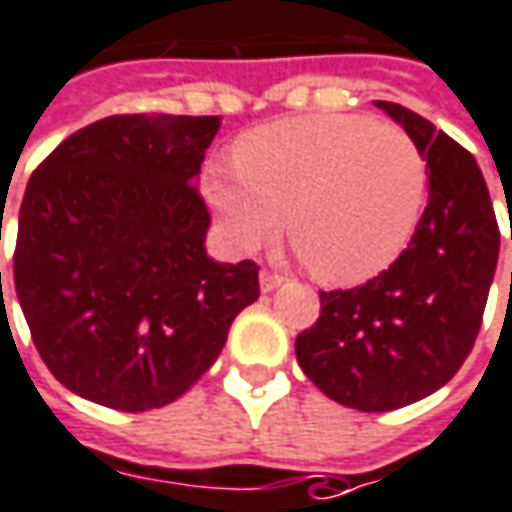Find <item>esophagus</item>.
I'll return each mask as SVG.
<instances>
[{
	"label": "esophagus",
	"mask_w": 512,
	"mask_h": 512,
	"mask_svg": "<svg viewBox=\"0 0 512 512\" xmlns=\"http://www.w3.org/2000/svg\"><path fill=\"white\" fill-rule=\"evenodd\" d=\"M280 282V274H274V271H260V291L263 293H271L274 288H280Z\"/></svg>",
	"instance_id": "obj_1"
}]
</instances>
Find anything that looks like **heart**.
I'll list each match as a JSON object with an SVG mask.
<instances>
[{"label": "heart", "mask_w": 512, "mask_h": 512, "mask_svg": "<svg viewBox=\"0 0 512 512\" xmlns=\"http://www.w3.org/2000/svg\"><path fill=\"white\" fill-rule=\"evenodd\" d=\"M230 244L255 252L285 230L316 277L357 285L410 244L427 202V160L405 130L357 113L271 121L205 174Z\"/></svg>", "instance_id": "1"}]
</instances>
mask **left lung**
<instances>
[{"label": "left lung", "mask_w": 512, "mask_h": 512, "mask_svg": "<svg viewBox=\"0 0 512 512\" xmlns=\"http://www.w3.org/2000/svg\"><path fill=\"white\" fill-rule=\"evenodd\" d=\"M427 160L430 196L410 244L366 285L321 291V316L296 338L307 380L338 405L385 413L430 396L477 341L499 227L477 160L396 102H374Z\"/></svg>", "instance_id": "8db88e82"}]
</instances>
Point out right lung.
<instances>
[{"label": "right lung", "mask_w": 512, "mask_h": 512, "mask_svg": "<svg viewBox=\"0 0 512 512\" xmlns=\"http://www.w3.org/2000/svg\"><path fill=\"white\" fill-rule=\"evenodd\" d=\"M216 132V116H110L69 135L27 182L19 305L46 368L88 402L124 413L174 402L260 296L252 260L205 249L196 174Z\"/></svg>", "instance_id": "add662e5"}]
</instances>
